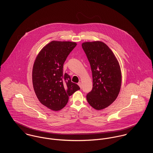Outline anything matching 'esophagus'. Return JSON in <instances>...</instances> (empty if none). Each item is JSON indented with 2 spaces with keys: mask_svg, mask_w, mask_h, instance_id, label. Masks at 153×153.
<instances>
[{
  "mask_svg": "<svg viewBox=\"0 0 153 153\" xmlns=\"http://www.w3.org/2000/svg\"><path fill=\"white\" fill-rule=\"evenodd\" d=\"M78 85L79 86V87L81 88H82V84H81V82H78Z\"/></svg>",
  "mask_w": 153,
  "mask_h": 153,
  "instance_id": "34e87169",
  "label": "esophagus"
}]
</instances>
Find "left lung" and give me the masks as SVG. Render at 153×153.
<instances>
[{
  "mask_svg": "<svg viewBox=\"0 0 153 153\" xmlns=\"http://www.w3.org/2000/svg\"><path fill=\"white\" fill-rule=\"evenodd\" d=\"M82 47L89 62L93 79L92 89L87 95L88 102L94 109H104L119 94L120 66L112 51L102 42H86Z\"/></svg>",
  "mask_w": 153,
  "mask_h": 153,
  "instance_id": "1",
  "label": "left lung"
}]
</instances>
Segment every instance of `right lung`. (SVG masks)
Segmentation results:
<instances>
[{"label": "right lung", "mask_w": 153, "mask_h": 153, "mask_svg": "<svg viewBox=\"0 0 153 153\" xmlns=\"http://www.w3.org/2000/svg\"><path fill=\"white\" fill-rule=\"evenodd\" d=\"M76 46L69 41H53L38 53L32 70L33 89L40 102L49 109L59 111L68 103L69 97L80 89L63 73L67 56Z\"/></svg>", "instance_id": "add662e5"}]
</instances>
